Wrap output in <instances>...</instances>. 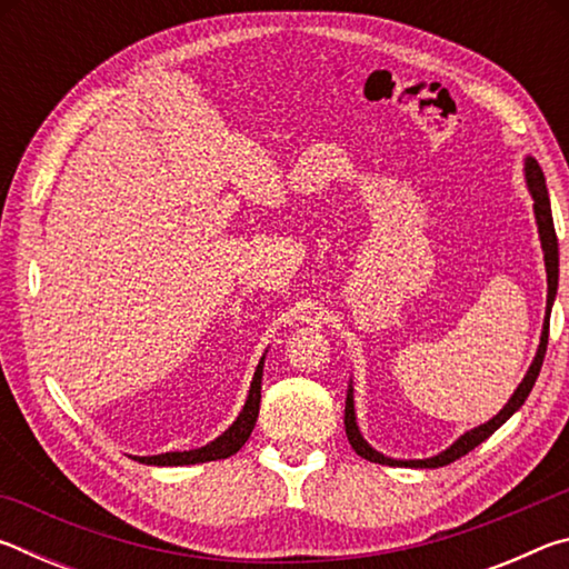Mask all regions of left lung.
<instances>
[{
  "instance_id": "left-lung-1",
  "label": "left lung",
  "mask_w": 569,
  "mask_h": 569,
  "mask_svg": "<svg viewBox=\"0 0 569 569\" xmlns=\"http://www.w3.org/2000/svg\"><path fill=\"white\" fill-rule=\"evenodd\" d=\"M525 176H527V188L529 196L535 200V218H537V230H539V240H542V250H545V268H547V308H545V326H542V336H539V346L535 353V361L529 366V371L525 373V379L519 387L515 389L512 397L505 403V409L497 413V417L489 419L487 423H479L477 429L461 435L455 445L449 449L441 451L437 457L429 459H391L383 457L381 451L373 449L369 441L361 437L359 423H356V411H353V387H349V393H346V413H343V427H346V437H349V445L353 451L363 459L377 461V465H389V467H417V469H437L451 465L459 457L469 455L471 449L479 447L481 441L489 439L495 431L502 427V423L512 417V413L522 407L525 399L532 391L535 381L539 377V369H542L545 353H547V336H550V311L557 296V278H560V250H557V236H555V223H552V208H550V196H547V186H545V172L539 168V162L535 158L525 160Z\"/></svg>"
}]
</instances>
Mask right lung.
I'll use <instances>...</instances> for the list:
<instances>
[{
  "label": "right lung",
  "instance_id": "1",
  "mask_svg": "<svg viewBox=\"0 0 569 569\" xmlns=\"http://www.w3.org/2000/svg\"><path fill=\"white\" fill-rule=\"evenodd\" d=\"M266 359V356H263ZM263 359L258 361L253 381H250V391L246 399L243 411L238 413V419L230 423V427L220 435L218 439L210 441V445L190 451H166V455L156 457H134L142 465H158V467H182V465H203V461H216V459H228L233 457L236 451L246 445L250 431L256 427L258 409H261V379H263Z\"/></svg>",
  "mask_w": 569,
  "mask_h": 569
}]
</instances>
